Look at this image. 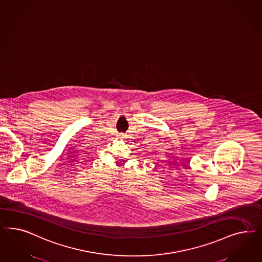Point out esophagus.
<instances>
[{
	"label": "esophagus",
	"instance_id": "34e87169",
	"mask_svg": "<svg viewBox=\"0 0 262 262\" xmlns=\"http://www.w3.org/2000/svg\"><path fill=\"white\" fill-rule=\"evenodd\" d=\"M124 136H125V135H120V137H121V138H123V137H124Z\"/></svg>",
	"mask_w": 262,
	"mask_h": 262
}]
</instances>
